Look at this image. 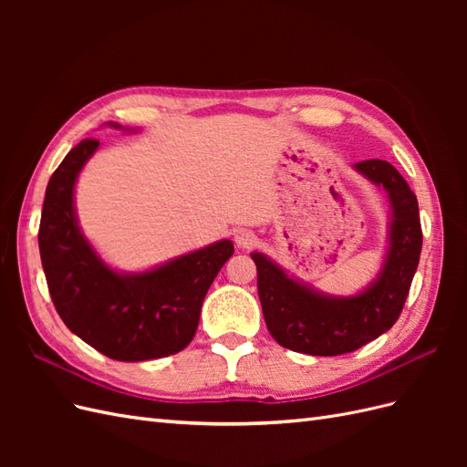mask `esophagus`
Returning <instances> with one entry per match:
<instances>
[{
  "mask_svg": "<svg viewBox=\"0 0 467 467\" xmlns=\"http://www.w3.org/2000/svg\"><path fill=\"white\" fill-rule=\"evenodd\" d=\"M235 244H237V247H242V249H251L253 245L257 244V235L253 234L251 230H237Z\"/></svg>",
  "mask_w": 467,
  "mask_h": 467,
  "instance_id": "1",
  "label": "esophagus"
}]
</instances>
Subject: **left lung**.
Instances as JSON below:
<instances>
[{
	"label": "left lung",
	"mask_w": 467,
	"mask_h": 467,
	"mask_svg": "<svg viewBox=\"0 0 467 467\" xmlns=\"http://www.w3.org/2000/svg\"><path fill=\"white\" fill-rule=\"evenodd\" d=\"M352 167L384 189L389 201L388 247L372 282L352 296L325 294L288 275L265 253H251L268 333L278 345L304 355H345L391 329L419 265L422 232L415 192L388 161L366 160Z\"/></svg>",
	"instance_id": "1"
}]
</instances>
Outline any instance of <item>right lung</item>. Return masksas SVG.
<instances>
[{
  "label": "right lung",
  "mask_w": 467,
  "mask_h": 467,
  "mask_svg": "<svg viewBox=\"0 0 467 467\" xmlns=\"http://www.w3.org/2000/svg\"><path fill=\"white\" fill-rule=\"evenodd\" d=\"M107 126L138 130L117 122ZM97 148L89 138L69 150L42 204L38 249L56 312L69 331L112 360L175 355L192 341L204 296L232 257L234 244L220 239L142 273L107 265L81 232L74 199L81 169Z\"/></svg>",
  "instance_id": "right-lung-1"
}]
</instances>
